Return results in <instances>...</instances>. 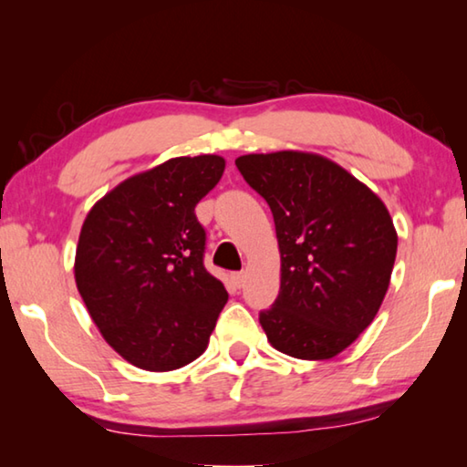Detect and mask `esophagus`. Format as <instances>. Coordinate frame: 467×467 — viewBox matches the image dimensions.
<instances>
[{
  "label": "esophagus",
  "mask_w": 467,
  "mask_h": 467,
  "mask_svg": "<svg viewBox=\"0 0 467 467\" xmlns=\"http://www.w3.org/2000/svg\"><path fill=\"white\" fill-rule=\"evenodd\" d=\"M233 282H234L236 288H243V284H244V272H234V274H233Z\"/></svg>",
  "instance_id": "34e87169"
}]
</instances>
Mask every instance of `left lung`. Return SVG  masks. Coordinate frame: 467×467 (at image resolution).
<instances>
[{
  "label": "left lung",
  "instance_id": "8db88e82",
  "mask_svg": "<svg viewBox=\"0 0 467 467\" xmlns=\"http://www.w3.org/2000/svg\"><path fill=\"white\" fill-rule=\"evenodd\" d=\"M270 205L282 257L280 292L259 313L270 344L303 360L334 358L381 306L398 251L385 203L327 158L306 152L234 161Z\"/></svg>",
  "mask_w": 467,
  "mask_h": 467
}]
</instances>
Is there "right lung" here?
<instances>
[{"label":"right lung","mask_w":467,"mask_h":467,"mask_svg":"<svg viewBox=\"0 0 467 467\" xmlns=\"http://www.w3.org/2000/svg\"><path fill=\"white\" fill-rule=\"evenodd\" d=\"M224 172L216 154L181 156L130 177L94 203L76 249V284L102 337L131 365L195 360L228 292L203 265L195 205Z\"/></svg>","instance_id":"obj_1"}]
</instances>
